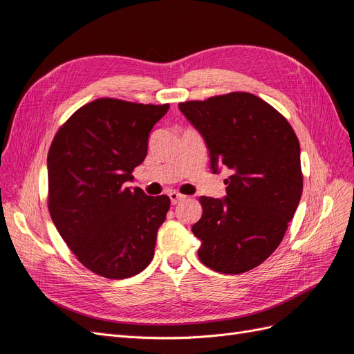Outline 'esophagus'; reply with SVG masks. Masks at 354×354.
I'll return each mask as SVG.
<instances>
[{
	"instance_id": "34e87169",
	"label": "esophagus",
	"mask_w": 354,
	"mask_h": 354,
	"mask_svg": "<svg viewBox=\"0 0 354 354\" xmlns=\"http://www.w3.org/2000/svg\"><path fill=\"white\" fill-rule=\"evenodd\" d=\"M169 199H171V203H173V205H177V203L183 202V201L186 199V196L178 194V192H171V194H169Z\"/></svg>"
}]
</instances>
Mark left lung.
<instances>
[{
    "instance_id": "left-lung-1",
    "label": "left lung",
    "mask_w": 354,
    "mask_h": 354,
    "mask_svg": "<svg viewBox=\"0 0 354 354\" xmlns=\"http://www.w3.org/2000/svg\"><path fill=\"white\" fill-rule=\"evenodd\" d=\"M178 108L205 140L212 173L232 171L226 198H199L202 217L192 227L199 260L220 273L248 272L279 246L301 199L298 138L283 115L251 93Z\"/></svg>"
}]
</instances>
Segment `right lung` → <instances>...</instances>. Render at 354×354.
<instances>
[{
    "instance_id": "obj_1",
    "label": "right lung",
    "mask_w": 354,
    "mask_h": 354,
    "mask_svg": "<svg viewBox=\"0 0 354 354\" xmlns=\"http://www.w3.org/2000/svg\"><path fill=\"white\" fill-rule=\"evenodd\" d=\"M169 104L103 97L84 104L56 133L47 156L48 211L78 261L125 279L152 261L167 195L125 187L147 153L149 133Z\"/></svg>"
}]
</instances>
